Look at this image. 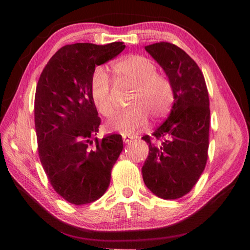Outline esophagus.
I'll return each mask as SVG.
<instances>
[{
  "mask_svg": "<svg viewBox=\"0 0 250 250\" xmlns=\"http://www.w3.org/2000/svg\"><path fill=\"white\" fill-rule=\"evenodd\" d=\"M122 140H124L125 143H129L133 140V137H131V135L128 134H122Z\"/></svg>",
  "mask_w": 250,
  "mask_h": 250,
  "instance_id": "1",
  "label": "esophagus"
}]
</instances>
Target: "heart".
Segmentation results:
<instances>
[{
	"mask_svg": "<svg viewBox=\"0 0 250 250\" xmlns=\"http://www.w3.org/2000/svg\"><path fill=\"white\" fill-rule=\"evenodd\" d=\"M118 83L133 87L129 97L132 105L119 113L109 124V129L124 134H134L147 125L149 115L159 119L167 115L174 101V90L167 76L156 73V66L147 57L129 55L111 65ZM90 92L96 108L101 115L110 118L115 115L116 104L111 94V84L103 68L92 74Z\"/></svg>",
	"mask_w": 250,
	"mask_h": 250,
	"instance_id": "obj_1",
	"label": "heart"
}]
</instances>
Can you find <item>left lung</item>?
<instances>
[{
  "instance_id": "8db88e82",
  "label": "left lung",
  "mask_w": 250,
  "mask_h": 250,
  "mask_svg": "<svg viewBox=\"0 0 250 250\" xmlns=\"http://www.w3.org/2000/svg\"><path fill=\"white\" fill-rule=\"evenodd\" d=\"M172 83L174 101L167 119L142 139L149 155L142 167L146 188L158 197L188 194L204 171L209 133V99L204 76L183 49L167 42L146 46Z\"/></svg>"
}]
</instances>
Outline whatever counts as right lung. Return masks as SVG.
Here are the masks:
<instances>
[{"label":"right lung","instance_id":"right-lung-1","mask_svg":"<svg viewBox=\"0 0 250 250\" xmlns=\"http://www.w3.org/2000/svg\"><path fill=\"white\" fill-rule=\"evenodd\" d=\"M125 47L122 42L66 45L49 59L37 83L34 113L40 160L55 191L71 204H88L104 195L124 149L120 134L95 138L101 120L90 82L96 66Z\"/></svg>","mask_w":250,"mask_h":250}]
</instances>
